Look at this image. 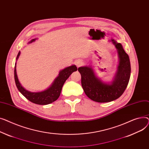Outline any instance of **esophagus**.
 <instances>
[{
	"label": "esophagus",
	"mask_w": 149,
	"mask_h": 149,
	"mask_svg": "<svg viewBox=\"0 0 149 149\" xmlns=\"http://www.w3.org/2000/svg\"><path fill=\"white\" fill-rule=\"evenodd\" d=\"M75 64L77 67H79V66H81L83 64V63H82V61L81 60H77V61H76Z\"/></svg>",
	"instance_id": "34e87169"
}]
</instances>
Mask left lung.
<instances>
[{"label": "left lung", "mask_w": 149, "mask_h": 149, "mask_svg": "<svg viewBox=\"0 0 149 149\" xmlns=\"http://www.w3.org/2000/svg\"><path fill=\"white\" fill-rule=\"evenodd\" d=\"M117 49L119 65L115 78L111 84L103 83L95 76L90 67H81L78 71L81 74L82 86L85 94L92 100L100 103L109 102L119 98L128 85L130 76V63L129 55L120 43L112 40Z\"/></svg>", "instance_id": "left-lung-1"}]
</instances>
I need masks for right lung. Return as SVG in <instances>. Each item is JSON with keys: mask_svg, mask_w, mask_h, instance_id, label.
<instances>
[{"mask_svg": "<svg viewBox=\"0 0 149 149\" xmlns=\"http://www.w3.org/2000/svg\"><path fill=\"white\" fill-rule=\"evenodd\" d=\"M36 40V39L32 40L30 42L34 41ZM20 54V52H19L17 55V59H18ZM77 70L76 66L73 65L63 69V70H61L58 76L55 79L54 83L49 88L43 91L37 93H31L26 90L21 85L16 73V64L14 67V79L17 88L26 99L33 103L45 105V104H48L54 102L58 99L65 81L73 72L76 71Z\"/></svg>", "mask_w": 149, "mask_h": 149, "instance_id": "1", "label": "right lung"}]
</instances>
